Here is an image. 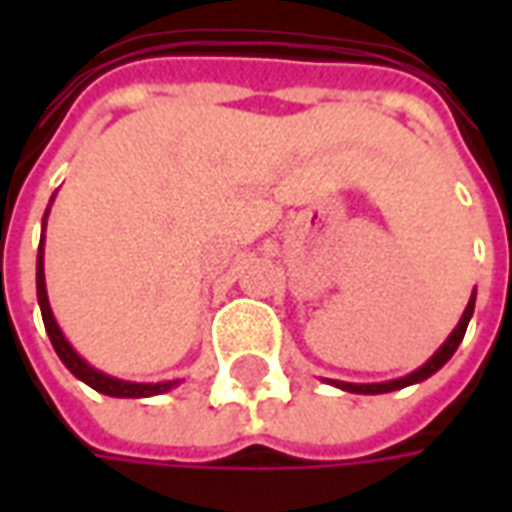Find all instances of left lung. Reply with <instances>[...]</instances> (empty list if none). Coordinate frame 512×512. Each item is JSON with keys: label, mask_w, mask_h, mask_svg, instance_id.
Segmentation results:
<instances>
[{"label": "left lung", "mask_w": 512, "mask_h": 512, "mask_svg": "<svg viewBox=\"0 0 512 512\" xmlns=\"http://www.w3.org/2000/svg\"><path fill=\"white\" fill-rule=\"evenodd\" d=\"M474 299H477V290H472V299H469V304H466L461 321H458V326L452 329L450 337H447V340L441 343L439 351L430 356L425 365L417 367L414 373H408V376L403 378H395V381H381V384H348V381H334V378H329V384L337 386V389H343V392H354V395H384V392H395V389H403V386L425 381V378H430L436 370H441V367L447 365V362H450V356L458 351L463 334H466V326H469V321H472V315H474Z\"/></svg>", "instance_id": "left-lung-1"}]
</instances>
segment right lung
<instances>
[{"label":"right lung","instance_id":"right-lung-1","mask_svg":"<svg viewBox=\"0 0 512 512\" xmlns=\"http://www.w3.org/2000/svg\"><path fill=\"white\" fill-rule=\"evenodd\" d=\"M54 202V197H51ZM51 202L46 213H43V233H46V219H49L51 211ZM43 241H46V235H40V246H38V304H40V315H43V326H46V334H49L51 345H54V351L62 359V365L71 370L73 376L84 381L87 386H93L95 392H101V395L109 397H153V395H164L169 389H175L180 381H158V384H136V381H123V378L115 376H106L101 370H95L93 365H87L82 356L73 351V345L65 340V334H62L60 323L54 318V312H51L49 304V293H46V274H43Z\"/></svg>","mask_w":512,"mask_h":512}]
</instances>
